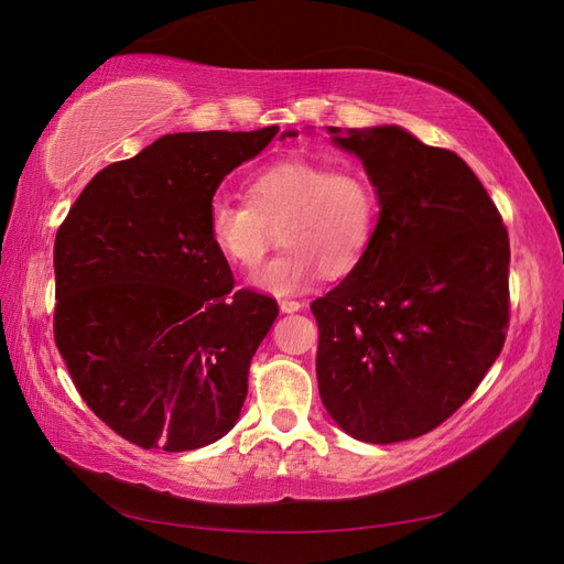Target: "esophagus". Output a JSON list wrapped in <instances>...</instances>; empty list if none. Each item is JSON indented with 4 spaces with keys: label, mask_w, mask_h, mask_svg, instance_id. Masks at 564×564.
<instances>
[{
    "label": "esophagus",
    "mask_w": 564,
    "mask_h": 564,
    "mask_svg": "<svg viewBox=\"0 0 564 564\" xmlns=\"http://www.w3.org/2000/svg\"><path fill=\"white\" fill-rule=\"evenodd\" d=\"M303 308V303L294 301V299H280V311L282 313H296Z\"/></svg>",
    "instance_id": "1"
}]
</instances>
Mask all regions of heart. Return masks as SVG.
<instances>
[{
	"mask_svg": "<svg viewBox=\"0 0 564 564\" xmlns=\"http://www.w3.org/2000/svg\"><path fill=\"white\" fill-rule=\"evenodd\" d=\"M379 224L377 187L355 169L311 160L278 162L247 185V202L214 199L207 232L237 268L253 270L280 251L251 284L270 294H296L317 280L344 278L362 263Z\"/></svg>",
	"mask_w": 564,
	"mask_h": 564,
	"instance_id": "1",
	"label": "heart"
}]
</instances>
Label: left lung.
<instances>
[{
	"mask_svg": "<svg viewBox=\"0 0 564 564\" xmlns=\"http://www.w3.org/2000/svg\"><path fill=\"white\" fill-rule=\"evenodd\" d=\"M329 133L362 160L381 214L362 263L311 303L319 398L348 435L390 445L445 423L499 357L508 230L456 152L400 127Z\"/></svg>",
	"mask_w": 564,
	"mask_h": 564,
	"instance_id": "8db88e82",
	"label": "left lung"
}]
</instances>
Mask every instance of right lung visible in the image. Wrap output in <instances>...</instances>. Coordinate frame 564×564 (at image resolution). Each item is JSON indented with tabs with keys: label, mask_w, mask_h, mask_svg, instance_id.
Wrapping results in <instances>:
<instances>
[{
	"label": "right lung",
	"mask_w": 564,
	"mask_h": 564,
	"mask_svg": "<svg viewBox=\"0 0 564 564\" xmlns=\"http://www.w3.org/2000/svg\"><path fill=\"white\" fill-rule=\"evenodd\" d=\"M278 131L162 135L100 169L56 232L58 352L82 400L131 445L191 452L240 419L280 308L235 292L207 214L220 181Z\"/></svg>",
	"instance_id": "1"
}]
</instances>
